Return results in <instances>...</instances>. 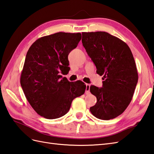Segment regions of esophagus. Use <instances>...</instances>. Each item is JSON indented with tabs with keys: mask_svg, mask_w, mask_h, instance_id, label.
<instances>
[{
	"mask_svg": "<svg viewBox=\"0 0 154 154\" xmlns=\"http://www.w3.org/2000/svg\"><path fill=\"white\" fill-rule=\"evenodd\" d=\"M90 87L91 85L89 84H86V90H85V93L88 94L90 93Z\"/></svg>",
	"mask_w": 154,
	"mask_h": 154,
	"instance_id": "34e87169",
	"label": "esophagus"
}]
</instances>
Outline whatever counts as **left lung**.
Segmentation results:
<instances>
[{
	"label": "left lung",
	"mask_w": 154,
	"mask_h": 154,
	"mask_svg": "<svg viewBox=\"0 0 154 154\" xmlns=\"http://www.w3.org/2000/svg\"><path fill=\"white\" fill-rule=\"evenodd\" d=\"M82 43L103 80L102 88L91 86L97 99L91 112L100 119H114L129 105L137 84L133 54L125 42L106 32H83Z\"/></svg>",
	"instance_id": "8db88e82"
}]
</instances>
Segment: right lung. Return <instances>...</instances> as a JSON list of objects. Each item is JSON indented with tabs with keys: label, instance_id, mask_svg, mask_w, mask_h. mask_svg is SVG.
<instances>
[{
	"label": "right lung",
	"instance_id": "right-lung-1",
	"mask_svg": "<svg viewBox=\"0 0 154 154\" xmlns=\"http://www.w3.org/2000/svg\"><path fill=\"white\" fill-rule=\"evenodd\" d=\"M81 34L59 32L38 38L28 50L20 77L24 94L38 115L53 119L69 112L73 100L85 93L81 81L60 75L69 71L68 54Z\"/></svg>",
	"mask_w": 154,
	"mask_h": 154
}]
</instances>
